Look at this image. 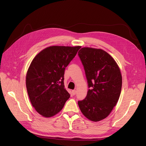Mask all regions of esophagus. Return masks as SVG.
Segmentation results:
<instances>
[{"label":"esophagus","mask_w":146,"mask_h":146,"mask_svg":"<svg viewBox=\"0 0 146 146\" xmlns=\"http://www.w3.org/2000/svg\"><path fill=\"white\" fill-rule=\"evenodd\" d=\"M72 95H73V96L76 95V93H77V91H76V90H72Z\"/></svg>","instance_id":"1"}]
</instances>
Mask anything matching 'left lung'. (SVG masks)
I'll use <instances>...</instances> for the list:
<instances>
[{
  "instance_id": "1",
  "label": "left lung",
  "mask_w": 146,
  "mask_h": 146,
  "mask_svg": "<svg viewBox=\"0 0 146 146\" xmlns=\"http://www.w3.org/2000/svg\"><path fill=\"white\" fill-rule=\"evenodd\" d=\"M78 54L91 88L78 105L87 119L98 122L107 117L117 103L122 83L121 70L113 57L100 48L83 47Z\"/></svg>"
}]
</instances>
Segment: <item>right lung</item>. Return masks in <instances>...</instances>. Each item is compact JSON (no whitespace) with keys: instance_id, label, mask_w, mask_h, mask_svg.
Masks as SVG:
<instances>
[{"instance_id":"1","label":"right lung","mask_w":146,"mask_h":146,"mask_svg":"<svg viewBox=\"0 0 146 146\" xmlns=\"http://www.w3.org/2000/svg\"><path fill=\"white\" fill-rule=\"evenodd\" d=\"M80 48L48 47L31 62L26 74V87L31 104L43 117L56 115L70 98L64 85V70Z\"/></svg>"}]
</instances>
